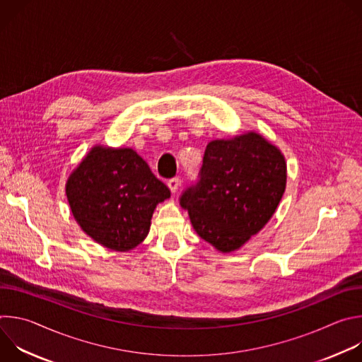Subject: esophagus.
I'll return each mask as SVG.
<instances>
[{
  "mask_svg": "<svg viewBox=\"0 0 362 362\" xmlns=\"http://www.w3.org/2000/svg\"><path fill=\"white\" fill-rule=\"evenodd\" d=\"M168 186H169V189H170L173 193H176V192L179 190V187H180V179H179V177L170 179V180L168 182Z\"/></svg>",
  "mask_w": 362,
  "mask_h": 362,
  "instance_id": "esophagus-1",
  "label": "esophagus"
}]
</instances>
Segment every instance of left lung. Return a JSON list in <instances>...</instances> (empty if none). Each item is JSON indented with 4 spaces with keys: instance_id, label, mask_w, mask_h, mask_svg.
<instances>
[{
    "instance_id": "8db88e82",
    "label": "left lung",
    "mask_w": 362,
    "mask_h": 362,
    "mask_svg": "<svg viewBox=\"0 0 362 362\" xmlns=\"http://www.w3.org/2000/svg\"><path fill=\"white\" fill-rule=\"evenodd\" d=\"M286 187L282 151L257 132L208 143L200 180L180 197L194 232L216 250L240 249L271 221Z\"/></svg>"
}]
</instances>
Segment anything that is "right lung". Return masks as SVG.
I'll return each mask as SVG.
<instances>
[{
	"label": "right lung",
	"mask_w": 362,
	"mask_h": 362,
	"mask_svg": "<svg viewBox=\"0 0 362 362\" xmlns=\"http://www.w3.org/2000/svg\"><path fill=\"white\" fill-rule=\"evenodd\" d=\"M66 196L86 235L129 252L146 239L154 209L170 190L132 147L95 144L70 173Z\"/></svg>",
	"instance_id": "right-lung-1"
}]
</instances>
